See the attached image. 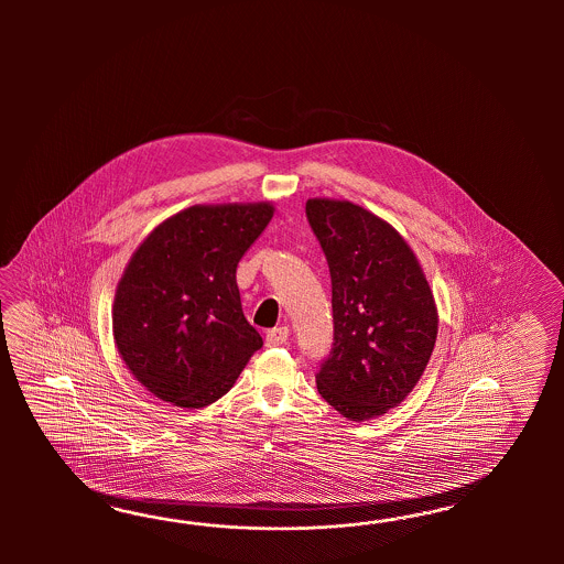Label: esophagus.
<instances>
[{
    "label": "esophagus",
    "instance_id": "1",
    "mask_svg": "<svg viewBox=\"0 0 564 564\" xmlns=\"http://www.w3.org/2000/svg\"><path fill=\"white\" fill-rule=\"evenodd\" d=\"M288 339H290V328H288V326H276V328H271V330L267 333V337H264V341H267L269 347L283 345Z\"/></svg>",
    "mask_w": 564,
    "mask_h": 564
}]
</instances>
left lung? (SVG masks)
Segmentation results:
<instances>
[{"mask_svg":"<svg viewBox=\"0 0 564 564\" xmlns=\"http://www.w3.org/2000/svg\"><path fill=\"white\" fill-rule=\"evenodd\" d=\"M306 217L330 273L333 345L316 384L328 405L364 422L399 405L432 356L438 314L410 246L347 200L312 198Z\"/></svg>","mask_w":564,"mask_h":564,"instance_id":"left-lung-1","label":"left lung"}]
</instances>
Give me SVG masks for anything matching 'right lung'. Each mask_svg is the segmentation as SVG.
<instances>
[{
  "mask_svg": "<svg viewBox=\"0 0 564 564\" xmlns=\"http://www.w3.org/2000/svg\"><path fill=\"white\" fill-rule=\"evenodd\" d=\"M273 206H189L128 262L113 302L121 359L151 393L198 410L227 393L262 347L241 312L236 271Z\"/></svg>",
  "mask_w": 564,
  "mask_h": 564,
  "instance_id": "obj_1",
  "label": "right lung"
}]
</instances>
